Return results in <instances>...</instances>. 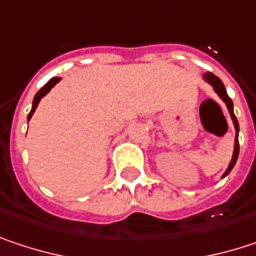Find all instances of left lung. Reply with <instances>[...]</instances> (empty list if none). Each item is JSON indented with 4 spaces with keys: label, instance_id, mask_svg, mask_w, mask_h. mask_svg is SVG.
Masks as SVG:
<instances>
[{
    "label": "left lung",
    "instance_id": "left-lung-1",
    "mask_svg": "<svg viewBox=\"0 0 256 256\" xmlns=\"http://www.w3.org/2000/svg\"><path fill=\"white\" fill-rule=\"evenodd\" d=\"M203 78H204V81H206V82H209V84L214 87L215 93H216V94L224 100V102H226V105H227V108H228V112H230L231 120H232V124H234V128H236V139H234L232 158H231V162H230V164H228V168H227V170H226V172H224V175H222V178H226V176L230 174L231 170H232V168H234V164H236V162H237V157H238V123H237V118H236L234 111H232V100L230 99V96L227 94V90H226V87H224L222 81L216 77L215 74H212V72H206V74H203Z\"/></svg>",
    "mask_w": 256,
    "mask_h": 256
}]
</instances>
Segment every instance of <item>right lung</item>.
Returning <instances> with one entry per match:
<instances>
[{
  "mask_svg": "<svg viewBox=\"0 0 256 256\" xmlns=\"http://www.w3.org/2000/svg\"><path fill=\"white\" fill-rule=\"evenodd\" d=\"M59 81H60V77H53L50 81H48V82H47V84H46V86H44V87H42V88H40V90H38V93L35 94L34 102H32V110H30V112L28 114V122L30 120L32 114L35 112V110H36V106H38L40 100H41V99H42V98H44V96H46V94H47V93H48V92H50V90L58 84V82H59Z\"/></svg>",
  "mask_w": 256,
  "mask_h": 256,
  "instance_id": "1",
  "label": "right lung"
}]
</instances>
